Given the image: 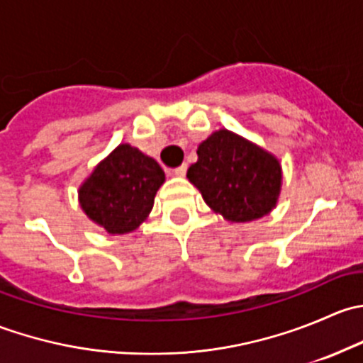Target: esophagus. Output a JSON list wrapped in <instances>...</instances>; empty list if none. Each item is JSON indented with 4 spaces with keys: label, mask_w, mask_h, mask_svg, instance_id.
<instances>
[{
    "label": "esophagus",
    "mask_w": 363,
    "mask_h": 363,
    "mask_svg": "<svg viewBox=\"0 0 363 363\" xmlns=\"http://www.w3.org/2000/svg\"><path fill=\"white\" fill-rule=\"evenodd\" d=\"M186 170H188V164H186V163H182L181 167L174 168V170H172V174H174V175H177V177H182V175H186Z\"/></svg>",
    "instance_id": "1"
}]
</instances>
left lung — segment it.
I'll use <instances>...</instances> for the list:
<instances>
[{"instance_id": "1", "label": "left lung", "mask_w": 363, "mask_h": 363, "mask_svg": "<svg viewBox=\"0 0 363 363\" xmlns=\"http://www.w3.org/2000/svg\"><path fill=\"white\" fill-rule=\"evenodd\" d=\"M199 160L188 168L189 182L205 203L225 219L246 223L269 214L281 191L279 161L228 130L199 145Z\"/></svg>"}]
</instances>
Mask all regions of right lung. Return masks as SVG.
Masks as SVG:
<instances>
[{
	"instance_id": "1",
	"label": "right lung",
	"mask_w": 363,
	"mask_h": 363,
	"mask_svg": "<svg viewBox=\"0 0 363 363\" xmlns=\"http://www.w3.org/2000/svg\"><path fill=\"white\" fill-rule=\"evenodd\" d=\"M164 172L138 149L123 144L79 189L80 207L108 233L133 232L151 212Z\"/></svg>"
}]
</instances>
